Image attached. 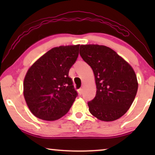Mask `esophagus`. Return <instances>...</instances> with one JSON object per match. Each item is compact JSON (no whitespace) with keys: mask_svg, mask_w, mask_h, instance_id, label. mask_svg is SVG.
Returning <instances> with one entry per match:
<instances>
[{"mask_svg":"<svg viewBox=\"0 0 155 155\" xmlns=\"http://www.w3.org/2000/svg\"><path fill=\"white\" fill-rule=\"evenodd\" d=\"M82 92H83L82 89H79V90H78V94L80 95H81L82 94Z\"/></svg>","mask_w":155,"mask_h":155,"instance_id":"esophagus-1","label":"esophagus"}]
</instances>
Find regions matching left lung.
<instances>
[{"instance_id":"1","label":"left lung","mask_w":155,"mask_h":155,"mask_svg":"<svg viewBox=\"0 0 155 155\" xmlns=\"http://www.w3.org/2000/svg\"><path fill=\"white\" fill-rule=\"evenodd\" d=\"M80 54L92 68L96 96L87 103L92 115L103 121H114L130 109L138 82L132 66L115 51L98 44L80 45Z\"/></svg>"}]
</instances>
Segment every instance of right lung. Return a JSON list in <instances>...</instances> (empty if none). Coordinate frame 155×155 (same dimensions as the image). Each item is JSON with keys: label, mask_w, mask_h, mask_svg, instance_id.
I'll return each instance as SVG.
<instances>
[{"label": "right lung", "mask_w": 155, "mask_h": 155, "mask_svg": "<svg viewBox=\"0 0 155 155\" xmlns=\"http://www.w3.org/2000/svg\"><path fill=\"white\" fill-rule=\"evenodd\" d=\"M79 44L60 46L48 51L29 68L23 94L30 111L52 121L65 115L77 97L69 70L79 54Z\"/></svg>", "instance_id": "1"}]
</instances>
